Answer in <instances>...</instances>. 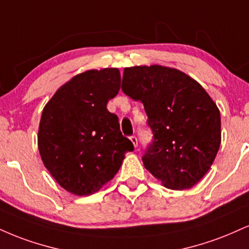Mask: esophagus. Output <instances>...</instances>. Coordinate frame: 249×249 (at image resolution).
I'll use <instances>...</instances> for the list:
<instances>
[{
  "label": "esophagus",
  "instance_id": "esophagus-1",
  "mask_svg": "<svg viewBox=\"0 0 249 249\" xmlns=\"http://www.w3.org/2000/svg\"><path fill=\"white\" fill-rule=\"evenodd\" d=\"M130 140H131V142H132L134 147H137V146H138V139H137V137H136V136L130 137Z\"/></svg>",
  "mask_w": 249,
  "mask_h": 249
}]
</instances>
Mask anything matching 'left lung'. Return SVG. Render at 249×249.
<instances>
[{"label":"left lung","mask_w":249,"mask_h":249,"mask_svg":"<svg viewBox=\"0 0 249 249\" xmlns=\"http://www.w3.org/2000/svg\"><path fill=\"white\" fill-rule=\"evenodd\" d=\"M122 89L142 102L153 131L145 168L168 189L198 183L221 142L220 112L210 95L183 71L160 65L126 67Z\"/></svg>","instance_id":"8db88e82"}]
</instances>
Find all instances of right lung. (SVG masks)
<instances>
[{
	"label": "right lung",
	"instance_id": "obj_1",
	"mask_svg": "<svg viewBox=\"0 0 249 249\" xmlns=\"http://www.w3.org/2000/svg\"><path fill=\"white\" fill-rule=\"evenodd\" d=\"M121 89L118 68L86 71L62 85L45 106L38 130L44 166L76 196H89L115 178L133 143L107 104Z\"/></svg>",
	"mask_w": 249,
	"mask_h": 249
}]
</instances>
